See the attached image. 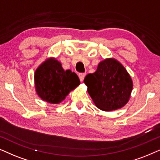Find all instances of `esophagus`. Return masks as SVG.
<instances>
[{
	"mask_svg": "<svg viewBox=\"0 0 160 160\" xmlns=\"http://www.w3.org/2000/svg\"><path fill=\"white\" fill-rule=\"evenodd\" d=\"M78 76H79V78H80V82H82L83 81L85 77H86V73H80L78 74Z\"/></svg>",
	"mask_w": 160,
	"mask_h": 160,
	"instance_id": "esophagus-1",
	"label": "esophagus"
}]
</instances>
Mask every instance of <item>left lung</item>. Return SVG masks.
Segmentation results:
<instances>
[{
  "mask_svg": "<svg viewBox=\"0 0 160 160\" xmlns=\"http://www.w3.org/2000/svg\"><path fill=\"white\" fill-rule=\"evenodd\" d=\"M84 82L93 103L104 111L123 107L129 101L133 87L126 69L114 58L101 61L94 73L86 76Z\"/></svg>",
  "mask_w": 160,
  "mask_h": 160,
  "instance_id": "left-lung-1",
  "label": "left lung"
}]
</instances>
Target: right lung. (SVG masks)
Returning <instances> with one entry per match:
<instances>
[{
    "instance_id": "obj_1",
    "label": "right lung",
    "mask_w": 160,
    "mask_h": 160,
    "mask_svg": "<svg viewBox=\"0 0 160 160\" xmlns=\"http://www.w3.org/2000/svg\"><path fill=\"white\" fill-rule=\"evenodd\" d=\"M34 80L38 96L51 104L60 103L80 84L78 76L71 70L64 71L55 58H48L37 68Z\"/></svg>"
}]
</instances>
